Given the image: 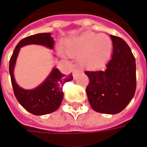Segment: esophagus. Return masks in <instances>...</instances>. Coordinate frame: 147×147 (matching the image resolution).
Segmentation results:
<instances>
[{
  "label": "esophagus",
  "instance_id": "1",
  "mask_svg": "<svg viewBox=\"0 0 147 147\" xmlns=\"http://www.w3.org/2000/svg\"><path fill=\"white\" fill-rule=\"evenodd\" d=\"M80 70L76 69V68H75V69L73 70V76H74V77H75V76H76L77 74L80 73Z\"/></svg>",
  "mask_w": 147,
  "mask_h": 147
}]
</instances>
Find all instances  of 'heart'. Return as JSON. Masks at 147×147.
<instances>
[{"instance_id":"1","label":"heart","mask_w":147,"mask_h":147,"mask_svg":"<svg viewBox=\"0 0 147 147\" xmlns=\"http://www.w3.org/2000/svg\"><path fill=\"white\" fill-rule=\"evenodd\" d=\"M112 41L106 34L87 32L68 41L66 51L71 57H79L80 65L87 69L102 66L111 53Z\"/></svg>"}]
</instances>
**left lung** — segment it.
Instances as JSON below:
<instances>
[{"mask_svg": "<svg viewBox=\"0 0 147 147\" xmlns=\"http://www.w3.org/2000/svg\"><path fill=\"white\" fill-rule=\"evenodd\" d=\"M112 58L105 71H86L89 79L86 92L95 111L116 114L127 106L136 90V63L128 44L121 38L110 35Z\"/></svg>", "mask_w": 147, "mask_h": 147, "instance_id": "8db88e82", "label": "left lung"}]
</instances>
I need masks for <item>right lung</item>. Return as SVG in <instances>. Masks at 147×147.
Returning <instances> with one entry per match:
<instances>
[{"instance_id": "obj_1", "label": "right lung", "mask_w": 147, "mask_h": 147, "mask_svg": "<svg viewBox=\"0 0 147 147\" xmlns=\"http://www.w3.org/2000/svg\"><path fill=\"white\" fill-rule=\"evenodd\" d=\"M28 44H39L52 49L54 40L51 33H42L28 36L22 39L15 47L9 60V74L15 96L21 105L34 115H45L57 110L63 98V86L66 82L73 80L71 74L65 76L59 69L54 68L47 79L33 90H25L16 84L13 68L19 50Z\"/></svg>"}]
</instances>
